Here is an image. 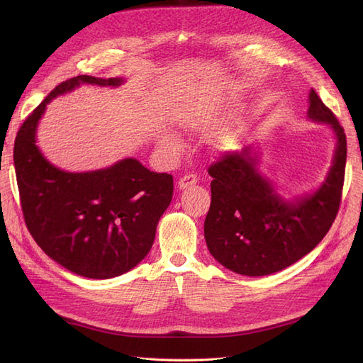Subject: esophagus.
I'll use <instances>...</instances> for the list:
<instances>
[{
	"label": "esophagus",
	"mask_w": 363,
	"mask_h": 363,
	"mask_svg": "<svg viewBox=\"0 0 363 363\" xmlns=\"http://www.w3.org/2000/svg\"><path fill=\"white\" fill-rule=\"evenodd\" d=\"M196 183H199V175L194 174V172H189V174H184L183 177L179 179V188L180 189H188Z\"/></svg>",
	"instance_id": "1"
}]
</instances>
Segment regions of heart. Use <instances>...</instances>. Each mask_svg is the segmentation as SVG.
<instances>
[{"mask_svg":"<svg viewBox=\"0 0 363 363\" xmlns=\"http://www.w3.org/2000/svg\"><path fill=\"white\" fill-rule=\"evenodd\" d=\"M189 125H191L192 128H204V127H206V124L203 123V121H201V119H196V118L189 119ZM162 140L164 142V144H167V145H171V147H175V145H177V140H175V138H174L172 135H164Z\"/></svg>","mask_w":363,"mask_h":363,"instance_id":"1","label":"heart"}]
</instances>
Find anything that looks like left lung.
Wrapping results in <instances>:
<instances>
[{
    "label": "left lung",
    "instance_id": "1",
    "mask_svg": "<svg viewBox=\"0 0 363 363\" xmlns=\"http://www.w3.org/2000/svg\"><path fill=\"white\" fill-rule=\"evenodd\" d=\"M309 115L330 125L337 138L333 167L313 195L286 203L256 169L252 150L224 152L208 167L212 201L204 221L211 255L242 276H268L311 252L330 230L342 199L347 138L344 127L318 94H309Z\"/></svg>",
    "mask_w": 363,
    "mask_h": 363
}]
</instances>
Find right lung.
<instances>
[{"instance_id": "obj_1", "label": "right lung", "mask_w": 363, "mask_h": 363, "mask_svg": "<svg viewBox=\"0 0 363 363\" xmlns=\"http://www.w3.org/2000/svg\"><path fill=\"white\" fill-rule=\"evenodd\" d=\"M80 83L119 86L123 79L77 75L48 94L21 125L13 148L19 200L36 244L59 265L87 279L121 276L144 259L174 182L136 159L92 172L60 171L35 144L38 121L54 96Z\"/></svg>"}]
</instances>
